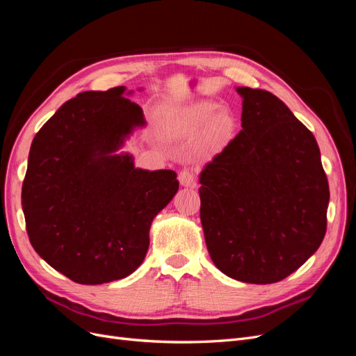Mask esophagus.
Segmentation results:
<instances>
[{
    "mask_svg": "<svg viewBox=\"0 0 356 356\" xmlns=\"http://www.w3.org/2000/svg\"><path fill=\"white\" fill-rule=\"evenodd\" d=\"M178 179H179L181 186L196 187V174H195V170H193V169H188V168L181 169Z\"/></svg>",
    "mask_w": 356,
    "mask_h": 356,
    "instance_id": "1",
    "label": "esophagus"
}]
</instances>
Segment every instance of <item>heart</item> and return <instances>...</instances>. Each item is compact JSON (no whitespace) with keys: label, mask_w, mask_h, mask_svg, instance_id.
I'll return each instance as SVG.
<instances>
[{"label":"heart","mask_w":356,"mask_h":356,"mask_svg":"<svg viewBox=\"0 0 356 356\" xmlns=\"http://www.w3.org/2000/svg\"><path fill=\"white\" fill-rule=\"evenodd\" d=\"M217 104L209 99L196 101L186 106L172 110L165 122L170 136L182 138L199 132V148L202 152H212L229 141L234 131V117L229 110H213Z\"/></svg>","instance_id":"obj_1"}]
</instances>
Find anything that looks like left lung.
Instances as JSON below:
<instances>
[{
  "label": "left lung",
  "instance_id": "1",
  "mask_svg": "<svg viewBox=\"0 0 356 356\" xmlns=\"http://www.w3.org/2000/svg\"><path fill=\"white\" fill-rule=\"evenodd\" d=\"M238 93L242 131L200 172V221L224 275L275 284L322 243L328 179L314 134L277 96L251 88Z\"/></svg>",
  "mask_w": 356,
  "mask_h": 356
}]
</instances>
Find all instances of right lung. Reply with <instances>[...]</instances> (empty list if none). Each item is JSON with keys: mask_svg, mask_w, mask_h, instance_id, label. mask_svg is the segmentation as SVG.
I'll use <instances>...</instances> for the list:
<instances>
[{"mask_svg": "<svg viewBox=\"0 0 356 356\" xmlns=\"http://www.w3.org/2000/svg\"><path fill=\"white\" fill-rule=\"evenodd\" d=\"M124 88L83 92L53 114L31 144L22 208L31 245L55 270L83 285L135 272L156 215L178 191L174 170H144L111 154L143 108Z\"/></svg>", "mask_w": 356, "mask_h": 356, "instance_id": "right-lung-1", "label": "right lung"}]
</instances>
